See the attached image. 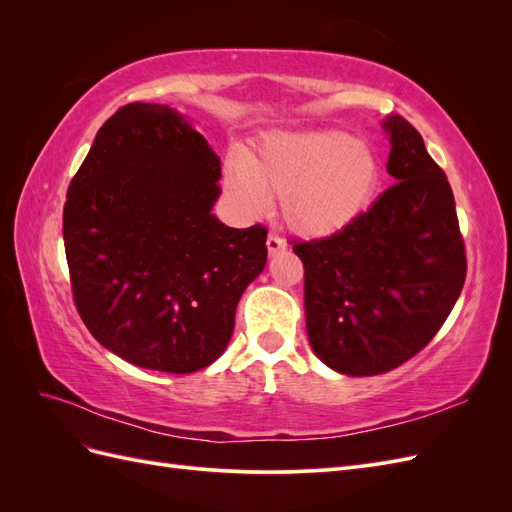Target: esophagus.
Returning a JSON list of instances; mask_svg holds the SVG:
<instances>
[{"mask_svg":"<svg viewBox=\"0 0 512 512\" xmlns=\"http://www.w3.org/2000/svg\"><path fill=\"white\" fill-rule=\"evenodd\" d=\"M267 247H269V254L273 256L277 252H284L286 250V241L280 235H275V232H271V235L267 237Z\"/></svg>","mask_w":512,"mask_h":512,"instance_id":"esophagus-1","label":"esophagus"}]
</instances>
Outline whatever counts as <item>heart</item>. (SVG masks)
<instances>
[{"label": "heart", "instance_id": "1", "mask_svg": "<svg viewBox=\"0 0 512 512\" xmlns=\"http://www.w3.org/2000/svg\"><path fill=\"white\" fill-rule=\"evenodd\" d=\"M378 183L376 151L346 132L275 134L226 177L228 194L247 215L267 213L273 196H282L284 220L307 237L331 235L359 218Z\"/></svg>", "mask_w": 512, "mask_h": 512}]
</instances>
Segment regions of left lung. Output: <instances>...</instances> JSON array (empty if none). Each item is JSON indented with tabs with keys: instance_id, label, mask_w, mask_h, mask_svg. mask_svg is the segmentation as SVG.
I'll list each match as a JSON object with an SVG mask.
<instances>
[{
	"instance_id": "obj_1",
	"label": "left lung",
	"mask_w": 512,
	"mask_h": 512,
	"mask_svg": "<svg viewBox=\"0 0 512 512\" xmlns=\"http://www.w3.org/2000/svg\"><path fill=\"white\" fill-rule=\"evenodd\" d=\"M384 130L391 188L333 235L292 243L305 269L309 344L346 376L386 374L421 352L466 282V247L444 170L404 117H389Z\"/></svg>"
}]
</instances>
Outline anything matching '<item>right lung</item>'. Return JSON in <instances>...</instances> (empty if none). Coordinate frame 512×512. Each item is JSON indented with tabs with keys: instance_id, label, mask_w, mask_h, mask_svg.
<instances>
[{
	"instance_id": "obj_1",
	"label": "right lung",
	"mask_w": 512,
	"mask_h": 512,
	"mask_svg": "<svg viewBox=\"0 0 512 512\" xmlns=\"http://www.w3.org/2000/svg\"><path fill=\"white\" fill-rule=\"evenodd\" d=\"M222 166L173 108L106 119L70 181L64 245L89 333L132 365L192 374L226 350L243 290L267 265V228L211 215Z\"/></svg>"
}]
</instances>
